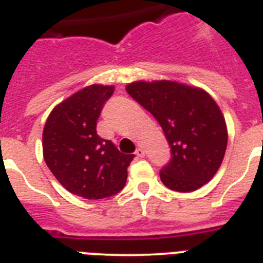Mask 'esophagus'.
Masks as SVG:
<instances>
[{
  "instance_id": "34e87169",
  "label": "esophagus",
  "mask_w": 263,
  "mask_h": 263,
  "mask_svg": "<svg viewBox=\"0 0 263 263\" xmlns=\"http://www.w3.org/2000/svg\"><path fill=\"white\" fill-rule=\"evenodd\" d=\"M135 154H136V157H138V158H144V155H146V151L143 150L142 147H139L138 150L135 151Z\"/></svg>"
}]
</instances>
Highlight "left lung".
Segmentation results:
<instances>
[{
	"mask_svg": "<svg viewBox=\"0 0 263 263\" xmlns=\"http://www.w3.org/2000/svg\"><path fill=\"white\" fill-rule=\"evenodd\" d=\"M127 93L163 129L172 158L161 181L176 192H193L209 182L227 148L223 113L206 91L173 81L129 83Z\"/></svg>",
	"mask_w": 263,
	"mask_h": 263,
	"instance_id": "obj_1",
	"label": "left lung"
}]
</instances>
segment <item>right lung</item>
I'll return each instance as SVG.
<instances>
[{
	"label": "right lung",
	"mask_w": 263,
	"mask_h": 263,
	"mask_svg": "<svg viewBox=\"0 0 263 263\" xmlns=\"http://www.w3.org/2000/svg\"><path fill=\"white\" fill-rule=\"evenodd\" d=\"M115 87L90 85L55 106L43 131V155L59 182L87 200L124 187L134 154H123L97 135V120Z\"/></svg>",
	"instance_id": "add662e5"
}]
</instances>
